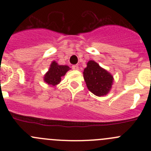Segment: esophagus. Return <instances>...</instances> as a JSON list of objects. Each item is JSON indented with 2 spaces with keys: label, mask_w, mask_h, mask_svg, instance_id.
I'll use <instances>...</instances> for the list:
<instances>
[{
  "label": "esophagus",
  "mask_w": 151,
  "mask_h": 151,
  "mask_svg": "<svg viewBox=\"0 0 151 151\" xmlns=\"http://www.w3.org/2000/svg\"><path fill=\"white\" fill-rule=\"evenodd\" d=\"M72 68L74 70H78L79 69V66H77V65H73Z\"/></svg>",
  "instance_id": "1"
}]
</instances>
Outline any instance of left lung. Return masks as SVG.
Instances as JSON below:
<instances>
[{
  "instance_id": "1",
  "label": "left lung",
  "mask_w": 151,
  "mask_h": 151,
  "mask_svg": "<svg viewBox=\"0 0 151 151\" xmlns=\"http://www.w3.org/2000/svg\"><path fill=\"white\" fill-rule=\"evenodd\" d=\"M87 88L97 96H104L109 93L113 84V76L94 60H89L83 71Z\"/></svg>"
}]
</instances>
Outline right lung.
I'll list each match as a JSON object with an SVG mask.
<instances>
[{
    "instance_id": "add662e5",
    "label": "right lung",
    "mask_w": 151,
    "mask_h": 151,
    "mask_svg": "<svg viewBox=\"0 0 151 151\" xmlns=\"http://www.w3.org/2000/svg\"><path fill=\"white\" fill-rule=\"evenodd\" d=\"M71 69L66 65H59L53 60L50 64L49 70L44 75V81L50 87H55L60 83L61 77H64L68 71Z\"/></svg>"
}]
</instances>
